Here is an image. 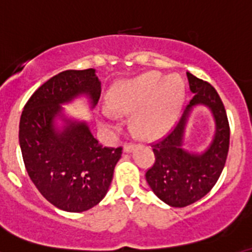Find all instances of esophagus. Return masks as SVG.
I'll list each match as a JSON object with an SVG mask.
<instances>
[{
  "mask_svg": "<svg viewBox=\"0 0 252 252\" xmlns=\"http://www.w3.org/2000/svg\"><path fill=\"white\" fill-rule=\"evenodd\" d=\"M133 146H135V145H133L132 142H125V144H124V151L128 153V151L132 150Z\"/></svg>",
  "mask_w": 252,
  "mask_h": 252,
  "instance_id": "esophagus-1",
  "label": "esophagus"
}]
</instances>
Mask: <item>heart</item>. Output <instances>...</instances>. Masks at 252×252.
<instances>
[{"label": "heart", "instance_id": "1", "mask_svg": "<svg viewBox=\"0 0 252 252\" xmlns=\"http://www.w3.org/2000/svg\"><path fill=\"white\" fill-rule=\"evenodd\" d=\"M183 82L175 75L165 78L148 72L116 86L108 94L104 112L107 124L113 113H132V128L141 139H155L170 128L183 102Z\"/></svg>", "mask_w": 252, "mask_h": 252}]
</instances>
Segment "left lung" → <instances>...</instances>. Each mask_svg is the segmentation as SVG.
<instances>
[{"mask_svg": "<svg viewBox=\"0 0 252 252\" xmlns=\"http://www.w3.org/2000/svg\"><path fill=\"white\" fill-rule=\"evenodd\" d=\"M187 77L194 95L174 127L151 142L155 161L145 173L153 192L166 204L179 208L199 201L215 187L230 148V124L221 97L208 82L190 73ZM195 104L208 105L218 125L213 145L202 156L189 154L180 148L186 119Z\"/></svg>", "mask_w": 252, "mask_h": 252, "instance_id": "1", "label": "left lung"}]
</instances>
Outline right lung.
<instances>
[{
	"mask_svg": "<svg viewBox=\"0 0 252 252\" xmlns=\"http://www.w3.org/2000/svg\"><path fill=\"white\" fill-rule=\"evenodd\" d=\"M87 93L93 104L101 95L94 69L65 70L40 86L26 102L19 140L26 171L41 195L66 212H84L106 195L122 148H108L93 137L88 126L70 122L63 132L53 120L60 103Z\"/></svg>",
	"mask_w": 252,
	"mask_h": 252,
	"instance_id": "1",
	"label": "right lung"
}]
</instances>
